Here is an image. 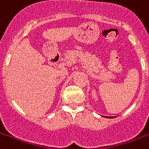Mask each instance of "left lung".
<instances>
[{
    "label": "left lung",
    "instance_id": "1",
    "mask_svg": "<svg viewBox=\"0 0 149 149\" xmlns=\"http://www.w3.org/2000/svg\"><path fill=\"white\" fill-rule=\"evenodd\" d=\"M104 118H115V117H108V116H104Z\"/></svg>",
    "mask_w": 149,
    "mask_h": 149
}]
</instances>
